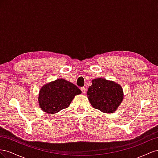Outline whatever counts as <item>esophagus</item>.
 <instances>
[{"mask_svg":"<svg viewBox=\"0 0 158 158\" xmlns=\"http://www.w3.org/2000/svg\"><path fill=\"white\" fill-rule=\"evenodd\" d=\"M81 91L83 94L86 93V89H85V87H81Z\"/></svg>","mask_w":158,"mask_h":158,"instance_id":"1","label":"esophagus"}]
</instances>
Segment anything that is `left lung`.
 I'll return each instance as SVG.
<instances>
[{
  "label": "left lung",
  "instance_id": "obj_1",
  "mask_svg": "<svg viewBox=\"0 0 158 158\" xmlns=\"http://www.w3.org/2000/svg\"><path fill=\"white\" fill-rule=\"evenodd\" d=\"M87 95L93 108L105 113L116 110L123 101V89L120 85L103 78L94 79Z\"/></svg>",
  "mask_w": 158,
  "mask_h": 158
}]
</instances>
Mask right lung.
<instances>
[{"label": "right lung", "instance_id": "add662e5", "mask_svg": "<svg viewBox=\"0 0 158 158\" xmlns=\"http://www.w3.org/2000/svg\"><path fill=\"white\" fill-rule=\"evenodd\" d=\"M81 91L71 82L58 79L44 85L39 93L40 107L48 114H55L68 107Z\"/></svg>", "mask_w": 158, "mask_h": 158}]
</instances>
